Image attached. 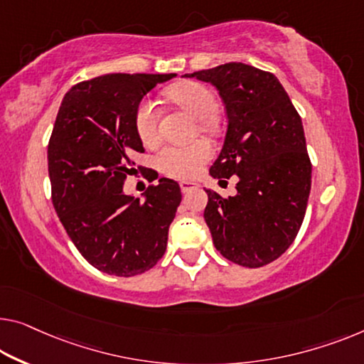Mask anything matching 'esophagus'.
I'll return each instance as SVG.
<instances>
[{
    "instance_id": "obj_1",
    "label": "esophagus",
    "mask_w": 364,
    "mask_h": 364,
    "mask_svg": "<svg viewBox=\"0 0 364 364\" xmlns=\"http://www.w3.org/2000/svg\"><path fill=\"white\" fill-rule=\"evenodd\" d=\"M180 188H181L183 193H189V191H191V189L199 188V184L196 181H181L180 183Z\"/></svg>"
}]
</instances>
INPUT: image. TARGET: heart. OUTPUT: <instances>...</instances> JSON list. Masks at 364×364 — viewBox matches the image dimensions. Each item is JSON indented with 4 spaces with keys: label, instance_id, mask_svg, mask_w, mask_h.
<instances>
[{
    "label": "heart",
    "instance_id": "obj_1",
    "mask_svg": "<svg viewBox=\"0 0 364 364\" xmlns=\"http://www.w3.org/2000/svg\"><path fill=\"white\" fill-rule=\"evenodd\" d=\"M170 100L194 117L203 130L214 129L217 100L214 91L199 81H183L166 91ZM134 126L144 145H154L160 134V111L155 101L144 97L135 107ZM213 159V147L205 139H198L188 145H165L155 155V165L166 176L176 180H193L203 166Z\"/></svg>",
    "mask_w": 364,
    "mask_h": 364
}]
</instances>
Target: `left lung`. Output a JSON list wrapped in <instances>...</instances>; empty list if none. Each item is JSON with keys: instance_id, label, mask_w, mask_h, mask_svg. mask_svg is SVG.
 Segmentation results:
<instances>
[{"instance_id": "left-lung-1", "label": "left lung", "mask_w": 364, "mask_h": 364, "mask_svg": "<svg viewBox=\"0 0 364 364\" xmlns=\"http://www.w3.org/2000/svg\"><path fill=\"white\" fill-rule=\"evenodd\" d=\"M186 77L214 85L229 119L210 175L240 178L234 198L205 191L204 219L214 245L242 267H264L294 242L311 194L312 164L299 112L278 78L252 65L224 63Z\"/></svg>"}]
</instances>
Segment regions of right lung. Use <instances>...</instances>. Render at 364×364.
<instances>
[{
    "instance_id": "obj_1",
    "label": "right lung",
    "mask_w": 364,
    "mask_h": 364,
    "mask_svg": "<svg viewBox=\"0 0 364 364\" xmlns=\"http://www.w3.org/2000/svg\"><path fill=\"white\" fill-rule=\"evenodd\" d=\"M175 73H111L80 81L65 95L48 140L52 204L83 258L102 273L142 274L166 250L168 229L181 203L176 181L149 184L145 200L126 196L124 183L142 154L134 126L140 100ZM149 183L159 178L151 168Z\"/></svg>"
}]
</instances>
